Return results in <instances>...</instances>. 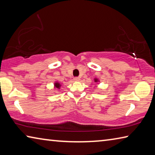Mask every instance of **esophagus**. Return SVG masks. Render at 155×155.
<instances>
[{"instance_id":"34e87169","label":"esophagus","mask_w":155,"mask_h":155,"mask_svg":"<svg viewBox=\"0 0 155 155\" xmlns=\"http://www.w3.org/2000/svg\"><path fill=\"white\" fill-rule=\"evenodd\" d=\"M74 80L75 81H78L80 80V78H79V77H74Z\"/></svg>"}]
</instances>
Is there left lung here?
Listing matches in <instances>:
<instances>
[{"label":"left lung","instance_id":"1","mask_svg":"<svg viewBox=\"0 0 155 155\" xmlns=\"http://www.w3.org/2000/svg\"><path fill=\"white\" fill-rule=\"evenodd\" d=\"M95 82H98V80H97V79H95Z\"/></svg>","mask_w":155,"mask_h":155}]
</instances>
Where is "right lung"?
<instances>
[{
	"label": "right lung",
	"mask_w": 155,
	"mask_h": 155,
	"mask_svg": "<svg viewBox=\"0 0 155 155\" xmlns=\"http://www.w3.org/2000/svg\"><path fill=\"white\" fill-rule=\"evenodd\" d=\"M54 86H55V87H57V88H59L60 87V84L59 83H55V84H54Z\"/></svg>",
	"instance_id": "right-lung-1"
}]
</instances>
